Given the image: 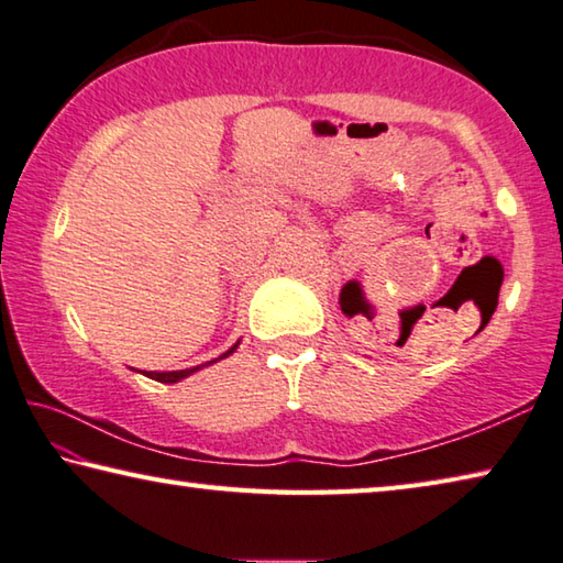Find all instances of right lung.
Listing matches in <instances>:
<instances>
[{"mask_svg":"<svg viewBox=\"0 0 563 563\" xmlns=\"http://www.w3.org/2000/svg\"><path fill=\"white\" fill-rule=\"evenodd\" d=\"M239 346V342L229 349L227 354H221L219 358H224V356H229V354H234V349ZM217 362V358H214ZM211 364V362H209ZM201 366H207V364H201ZM201 366H195V368H179V372H146V376H150V379H154V382H162V384H177V382H181L184 376H189V374H195V372H199Z\"/></svg>","mask_w":563,"mask_h":563,"instance_id":"1","label":"right lung"}]
</instances>
